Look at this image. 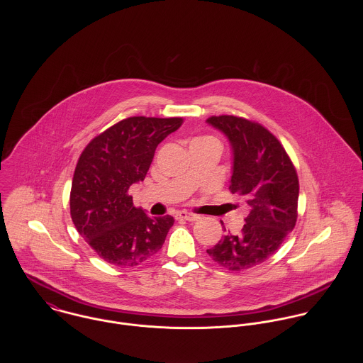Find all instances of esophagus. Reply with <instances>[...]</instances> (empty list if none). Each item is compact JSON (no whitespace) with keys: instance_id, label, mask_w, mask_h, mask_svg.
I'll return each instance as SVG.
<instances>
[{"instance_id":"esophagus-1","label":"esophagus","mask_w":363,"mask_h":363,"mask_svg":"<svg viewBox=\"0 0 363 363\" xmlns=\"http://www.w3.org/2000/svg\"><path fill=\"white\" fill-rule=\"evenodd\" d=\"M176 218L177 219H184V220H191V222L200 219V216L197 213H191V212H187V211H179L176 213Z\"/></svg>"}]
</instances>
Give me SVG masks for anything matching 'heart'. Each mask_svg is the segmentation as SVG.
Masks as SVG:
<instances>
[{
    "label": "heart",
    "mask_w": 363,
    "mask_h": 363,
    "mask_svg": "<svg viewBox=\"0 0 363 363\" xmlns=\"http://www.w3.org/2000/svg\"><path fill=\"white\" fill-rule=\"evenodd\" d=\"M194 141H215V143H218L213 137H201V138H197V140H194Z\"/></svg>",
    "instance_id": "obj_1"
}]
</instances>
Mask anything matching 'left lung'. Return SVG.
Here are the masks:
<instances>
[{"mask_svg": "<svg viewBox=\"0 0 363 363\" xmlns=\"http://www.w3.org/2000/svg\"><path fill=\"white\" fill-rule=\"evenodd\" d=\"M207 123L230 143L229 190L249 208L242 230L230 233L223 228L226 235L207 253L230 271L247 269L274 255L295 228L298 174L281 143L259 123L236 116H212Z\"/></svg>", "mask_w": 363, "mask_h": 363, "instance_id": "left-lung-1", "label": "left lung"}]
</instances>
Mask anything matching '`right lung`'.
I'll list each match as a JSON object with an SVG mask.
<instances>
[{"mask_svg":"<svg viewBox=\"0 0 363 363\" xmlns=\"http://www.w3.org/2000/svg\"><path fill=\"white\" fill-rule=\"evenodd\" d=\"M183 123L182 117H128L95 137L78 159L69 211L78 233L104 261L135 267L162 249L173 216L151 218L128 194L143 182L156 147Z\"/></svg>","mask_w":363,"mask_h":363,"instance_id":"right-lung-1","label":"right lung"}]
</instances>
